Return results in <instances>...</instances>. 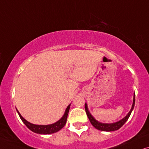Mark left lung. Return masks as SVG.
I'll use <instances>...</instances> for the list:
<instances>
[{"mask_svg": "<svg viewBox=\"0 0 149 149\" xmlns=\"http://www.w3.org/2000/svg\"><path fill=\"white\" fill-rule=\"evenodd\" d=\"M135 105V93L134 94V98H133V104L132 108L130 112H128V114L125 116L124 118H123L122 119L118 120L117 122L112 123H102L98 121L97 120H96L95 118L92 116V114H91L89 112L88 106H87L86 103H85V110H86L87 116H88L89 120H90L91 123L92 124V125L95 128H96L97 130L104 131V132H112V131H116L118 130V129H120L123 125L125 123V122L128 120L129 117L130 116L131 113H132V110H134Z\"/></svg>", "mask_w": 149, "mask_h": 149, "instance_id": "obj_1", "label": "left lung"}]
</instances>
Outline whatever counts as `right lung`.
<instances>
[{
  "label": "right lung",
  "instance_id": "add662e5",
  "mask_svg": "<svg viewBox=\"0 0 149 149\" xmlns=\"http://www.w3.org/2000/svg\"><path fill=\"white\" fill-rule=\"evenodd\" d=\"M70 106L71 104L67 107L66 110L65 111L64 114H63V116L61 118V119H59L58 121L50 125H35L27 121L25 118H24L22 116L20 113L19 112V111L17 110V109L16 110L17 112V114H19V117L21 118V120H22V122L25 124V125L30 130L32 131V132L39 134H51L60 131L61 129L65 125L69 109H70Z\"/></svg>",
  "mask_w": 149,
  "mask_h": 149
}]
</instances>
